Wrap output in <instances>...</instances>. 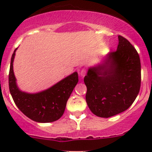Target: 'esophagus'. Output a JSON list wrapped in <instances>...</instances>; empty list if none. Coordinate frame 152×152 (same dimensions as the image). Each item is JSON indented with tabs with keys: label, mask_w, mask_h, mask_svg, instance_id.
<instances>
[{
	"label": "esophagus",
	"mask_w": 152,
	"mask_h": 152,
	"mask_svg": "<svg viewBox=\"0 0 152 152\" xmlns=\"http://www.w3.org/2000/svg\"><path fill=\"white\" fill-rule=\"evenodd\" d=\"M79 75H80L82 77H84V76L86 75V70L85 69H82L80 72H79Z\"/></svg>",
	"instance_id": "34e87169"
}]
</instances>
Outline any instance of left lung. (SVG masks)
Wrapping results in <instances>:
<instances>
[{"label":"left lung","instance_id":"8db88e82","mask_svg":"<svg viewBox=\"0 0 152 152\" xmlns=\"http://www.w3.org/2000/svg\"><path fill=\"white\" fill-rule=\"evenodd\" d=\"M84 82L87 87L86 102L93 114L110 118L125 111L140 91L141 67L138 53L119 35L117 50L107 55L104 63L90 67Z\"/></svg>","mask_w":152,"mask_h":152}]
</instances>
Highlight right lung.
Listing matches in <instances>:
<instances>
[{
  "label": "right lung",
  "mask_w": 152,
  "mask_h": 152,
  "mask_svg": "<svg viewBox=\"0 0 152 152\" xmlns=\"http://www.w3.org/2000/svg\"><path fill=\"white\" fill-rule=\"evenodd\" d=\"M12 56L9 74L10 91L15 104L26 116L39 123H50L60 118L67 100L79 82L74 72L50 88L37 93H28L18 88L13 71L15 51Z\"/></svg>",
  "instance_id": "1"
}]
</instances>
